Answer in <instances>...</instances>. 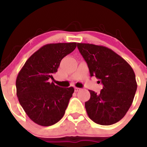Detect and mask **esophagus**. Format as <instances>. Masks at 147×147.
I'll list each match as a JSON object with an SVG mask.
<instances>
[{
  "label": "esophagus",
  "mask_w": 147,
  "mask_h": 147,
  "mask_svg": "<svg viewBox=\"0 0 147 147\" xmlns=\"http://www.w3.org/2000/svg\"><path fill=\"white\" fill-rule=\"evenodd\" d=\"M80 90H81V89L79 88V87H75V92H78V91H80Z\"/></svg>",
  "instance_id": "esophagus-1"
}]
</instances>
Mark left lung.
Wrapping results in <instances>:
<instances>
[{
    "mask_svg": "<svg viewBox=\"0 0 147 147\" xmlns=\"http://www.w3.org/2000/svg\"><path fill=\"white\" fill-rule=\"evenodd\" d=\"M87 63L90 76L100 80V94L89 90L85 102L89 117L101 125H111L121 120L132 104L137 88L135 74L125 60L111 49L101 45L78 43Z\"/></svg>",
    "mask_w": 147,
    "mask_h": 147,
    "instance_id": "8db88e82",
    "label": "left lung"
}]
</instances>
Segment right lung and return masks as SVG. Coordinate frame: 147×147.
<instances>
[{
    "instance_id": "obj_1",
    "label": "right lung",
    "mask_w": 147,
    "mask_h": 147,
    "mask_svg": "<svg viewBox=\"0 0 147 147\" xmlns=\"http://www.w3.org/2000/svg\"><path fill=\"white\" fill-rule=\"evenodd\" d=\"M77 42L47 44L32 55L16 79L19 102L29 118L38 125L48 127L64 116L72 87H60L53 82L62 59L72 53Z\"/></svg>"
}]
</instances>
